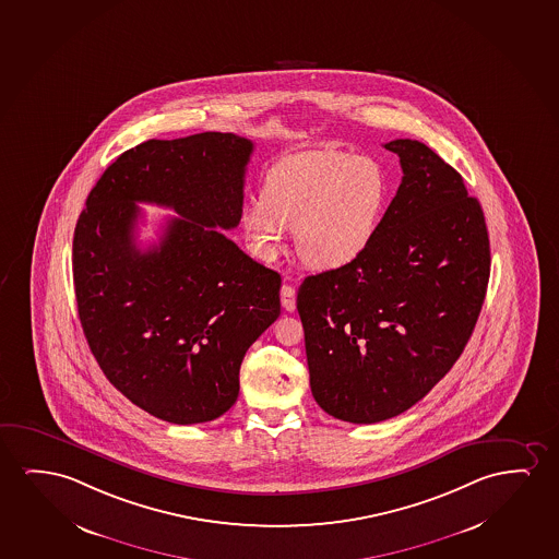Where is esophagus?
<instances>
[{
	"mask_svg": "<svg viewBox=\"0 0 559 559\" xmlns=\"http://www.w3.org/2000/svg\"><path fill=\"white\" fill-rule=\"evenodd\" d=\"M282 307L287 312H293L297 308V292H295L293 285L284 284V287H282Z\"/></svg>",
	"mask_w": 559,
	"mask_h": 559,
	"instance_id": "obj_1",
	"label": "esophagus"
}]
</instances>
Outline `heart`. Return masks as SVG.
<instances>
[{
	"mask_svg": "<svg viewBox=\"0 0 559 559\" xmlns=\"http://www.w3.org/2000/svg\"><path fill=\"white\" fill-rule=\"evenodd\" d=\"M391 183L378 160L337 150L307 151L282 158L266 174L262 197L241 211L251 251L272 260L285 231L305 264L335 270L358 259L385 216Z\"/></svg>",
	"mask_w": 559,
	"mask_h": 559,
	"instance_id": "heart-1",
	"label": "heart"
}]
</instances>
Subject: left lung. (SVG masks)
I'll use <instances>...</instances> for the list:
<instances>
[{
    "instance_id": "left-lung-1",
    "label": "left lung",
    "mask_w": 559,
    "mask_h": 559,
    "mask_svg": "<svg viewBox=\"0 0 559 559\" xmlns=\"http://www.w3.org/2000/svg\"><path fill=\"white\" fill-rule=\"evenodd\" d=\"M402 183L358 259L297 293L310 389L330 416L378 424L412 408L464 353L490 275L479 201L416 140L385 143Z\"/></svg>"
}]
</instances>
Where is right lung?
Returning a JSON list of instances; mask_svg holds the SVG:
<instances>
[{
	"label": "right lung",
	"mask_w": 559,
	"mask_h": 559,
	"mask_svg": "<svg viewBox=\"0 0 559 559\" xmlns=\"http://www.w3.org/2000/svg\"><path fill=\"white\" fill-rule=\"evenodd\" d=\"M251 140H150L103 173L72 239L80 323L103 373L168 424H205L239 394L249 346L277 320L282 277L218 230L236 228ZM135 202L173 207L142 250Z\"/></svg>",
	"instance_id": "obj_1"
}]
</instances>
